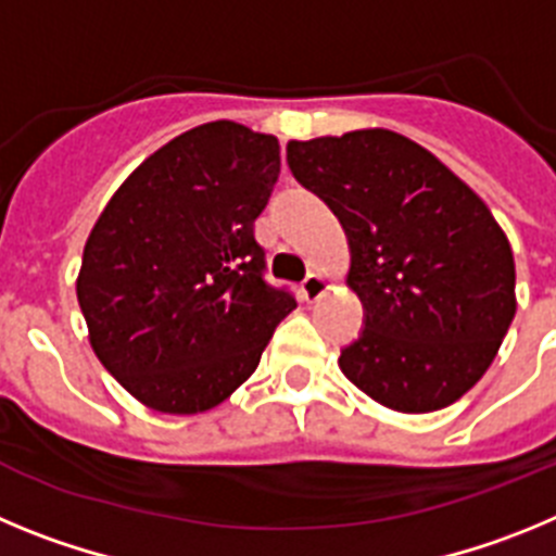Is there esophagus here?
Returning <instances> with one entry per match:
<instances>
[{
    "instance_id": "1",
    "label": "esophagus",
    "mask_w": 556,
    "mask_h": 556,
    "mask_svg": "<svg viewBox=\"0 0 556 556\" xmlns=\"http://www.w3.org/2000/svg\"><path fill=\"white\" fill-rule=\"evenodd\" d=\"M301 289H303V298H306V301H317L320 294H326L328 278H326V275H320V273H308Z\"/></svg>"
}]
</instances>
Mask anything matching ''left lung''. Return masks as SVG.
Here are the masks:
<instances>
[{
	"instance_id": "left-lung-1",
	"label": "left lung",
	"mask_w": 556,
	"mask_h": 556,
	"mask_svg": "<svg viewBox=\"0 0 556 556\" xmlns=\"http://www.w3.org/2000/svg\"><path fill=\"white\" fill-rule=\"evenodd\" d=\"M287 161L348 236V287L365 306V328L339 356L348 381L406 415L459 401L518 306L513 248L484 200L384 127L289 141Z\"/></svg>"
}]
</instances>
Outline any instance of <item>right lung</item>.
<instances>
[{
  "mask_svg": "<svg viewBox=\"0 0 556 556\" xmlns=\"http://www.w3.org/2000/svg\"><path fill=\"white\" fill-rule=\"evenodd\" d=\"M278 172L275 136L228 119L191 127L130 172L88 233L77 275L88 342L150 409L223 404L298 306L264 281L255 239Z\"/></svg>",
  "mask_w": 556,
  "mask_h": 556,
  "instance_id": "obj_1",
  "label": "right lung"
}]
</instances>
